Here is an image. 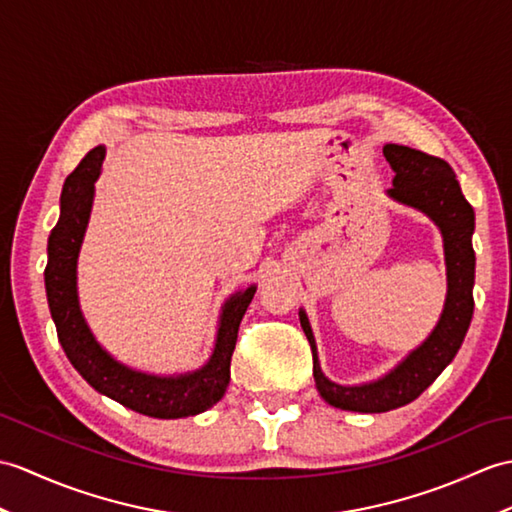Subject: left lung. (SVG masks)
Segmentation results:
<instances>
[{"label":"left lung","mask_w":512,"mask_h":512,"mask_svg":"<svg viewBox=\"0 0 512 512\" xmlns=\"http://www.w3.org/2000/svg\"><path fill=\"white\" fill-rule=\"evenodd\" d=\"M384 157L395 170L388 194L403 205L427 213L443 233L447 261V301L441 320L417 351H412L395 371L373 384L340 386L320 371L310 320L299 312L301 327L312 344L314 382L329 406L351 412H388L417 399L443 368L454 360L473 316L475 253L471 235L475 227L473 207L462 196L456 172L443 159L408 146L386 144Z\"/></svg>","instance_id":"obj_1"}]
</instances>
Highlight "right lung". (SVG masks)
<instances>
[{
  "label": "right lung",
  "instance_id": "right-lung-1",
  "mask_svg": "<svg viewBox=\"0 0 512 512\" xmlns=\"http://www.w3.org/2000/svg\"><path fill=\"white\" fill-rule=\"evenodd\" d=\"M104 148L98 146L65 178L61 194V218L47 242L45 290L69 362L87 382L122 406L154 419H181L209 410L218 403L231 382V358L240 323L255 296V285L231 296L222 310L216 349L207 366L178 377H154L115 362L89 331L82 318L76 292V261L85 235L93 183L100 174Z\"/></svg>",
  "mask_w": 512,
  "mask_h": 512
}]
</instances>
